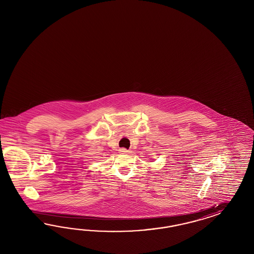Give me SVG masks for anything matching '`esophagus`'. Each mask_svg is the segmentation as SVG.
Listing matches in <instances>:
<instances>
[{"instance_id":"1","label":"esophagus","mask_w":254,"mask_h":254,"mask_svg":"<svg viewBox=\"0 0 254 254\" xmlns=\"http://www.w3.org/2000/svg\"><path fill=\"white\" fill-rule=\"evenodd\" d=\"M119 152H120L121 154H127L129 151H127V150L125 149V148H121V149H119Z\"/></svg>"}]
</instances>
